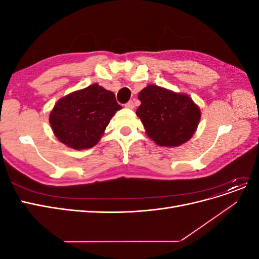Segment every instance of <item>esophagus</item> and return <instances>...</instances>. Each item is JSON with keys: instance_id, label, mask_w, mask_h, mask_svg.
I'll return each mask as SVG.
<instances>
[{"instance_id": "1", "label": "esophagus", "mask_w": 259, "mask_h": 259, "mask_svg": "<svg viewBox=\"0 0 259 259\" xmlns=\"http://www.w3.org/2000/svg\"><path fill=\"white\" fill-rule=\"evenodd\" d=\"M125 108H127V109H134L135 108V104H134V101H128L127 104H125Z\"/></svg>"}]
</instances>
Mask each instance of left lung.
Listing matches in <instances>:
<instances>
[{"label": "left lung", "mask_w": 259, "mask_h": 259, "mask_svg": "<svg viewBox=\"0 0 259 259\" xmlns=\"http://www.w3.org/2000/svg\"><path fill=\"white\" fill-rule=\"evenodd\" d=\"M137 116L148 137L160 147H178L187 143L198 128L199 106L183 93L158 85H147L139 92Z\"/></svg>", "instance_id": "obj_1"}]
</instances>
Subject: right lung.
<instances>
[{
	"mask_svg": "<svg viewBox=\"0 0 259 259\" xmlns=\"http://www.w3.org/2000/svg\"><path fill=\"white\" fill-rule=\"evenodd\" d=\"M121 109L114 94L95 83L61 97L50 113V124L60 143L83 150L98 144Z\"/></svg>",
	"mask_w": 259,
	"mask_h": 259,
	"instance_id": "obj_1",
	"label": "right lung"
}]
</instances>
